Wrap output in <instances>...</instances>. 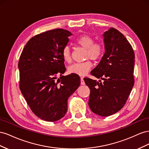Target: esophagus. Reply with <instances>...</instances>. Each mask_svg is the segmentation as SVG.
I'll list each match as a JSON object with an SVG mask.
<instances>
[{
    "instance_id": "34e87169",
    "label": "esophagus",
    "mask_w": 149,
    "mask_h": 149,
    "mask_svg": "<svg viewBox=\"0 0 149 149\" xmlns=\"http://www.w3.org/2000/svg\"><path fill=\"white\" fill-rule=\"evenodd\" d=\"M80 84H81V85H85V82H84L83 77H80Z\"/></svg>"
}]
</instances>
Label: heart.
<instances>
[{
	"label": "heart",
	"mask_w": 149,
	"mask_h": 149,
	"mask_svg": "<svg viewBox=\"0 0 149 149\" xmlns=\"http://www.w3.org/2000/svg\"><path fill=\"white\" fill-rule=\"evenodd\" d=\"M76 44L82 48L86 49L85 58H91L93 61H97L103 56L104 47L102 44L100 42H95L93 38L88 35H82L77 38L75 40ZM62 56L63 61L67 63L72 61L71 53L68 46L65 47L62 51ZM92 67V62L87 60L83 62L75 63L70 65L68 70L71 74L79 75H85Z\"/></svg>",
	"instance_id": "heart-1"
}]
</instances>
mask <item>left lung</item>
<instances>
[{
    "label": "left lung",
    "instance_id": "8db88e82",
    "mask_svg": "<svg viewBox=\"0 0 149 149\" xmlns=\"http://www.w3.org/2000/svg\"><path fill=\"white\" fill-rule=\"evenodd\" d=\"M105 54L91 75L103 80L84 78L91 90L88 105L100 116L116 113L124 107L134 85L135 54L132 45L118 30L103 34Z\"/></svg>",
    "mask_w": 149,
    "mask_h": 149
}]
</instances>
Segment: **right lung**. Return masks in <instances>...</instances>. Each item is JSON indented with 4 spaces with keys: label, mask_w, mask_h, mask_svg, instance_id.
Listing matches in <instances>:
<instances>
[{
    "label": "right lung",
    "mask_w": 149,
    "mask_h": 149,
    "mask_svg": "<svg viewBox=\"0 0 149 149\" xmlns=\"http://www.w3.org/2000/svg\"><path fill=\"white\" fill-rule=\"evenodd\" d=\"M72 35L62 29H53L30 39L18 63L19 87L29 107L41 119L55 122L67 111V100L80 84L74 74L65 72L62 51ZM61 79L56 80L57 75Z\"/></svg>",
    "instance_id": "right-lung-1"
}]
</instances>
